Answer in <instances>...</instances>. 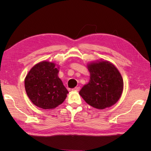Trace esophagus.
<instances>
[{
    "mask_svg": "<svg viewBox=\"0 0 151 151\" xmlns=\"http://www.w3.org/2000/svg\"><path fill=\"white\" fill-rule=\"evenodd\" d=\"M73 91H79L80 90V87H76L74 89H72Z\"/></svg>",
    "mask_w": 151,
    "mask_h": 151,
    "instance_id": "obj_1",
    "label": "esophagus"
}]
</instances>
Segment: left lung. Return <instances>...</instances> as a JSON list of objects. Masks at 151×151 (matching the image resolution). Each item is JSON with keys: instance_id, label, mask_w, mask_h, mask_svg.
<instances>
[{"instance_id": "obj_1", "label": "left lung", "mask_w": 151, "mask_h": 151, "mask_svg": "<svg viewBox=\"0 0 151 151\" xmlns=\"http://www.w3.org/2000/svg\"><path fill=\"white\" fill-rule=\"evenodd\" d=\"M90 80L79 94L90 106L103 109L115 104L120 98L123 81L117 68L107 60H98L88 64Z\"/></svg>"}]
</instances>
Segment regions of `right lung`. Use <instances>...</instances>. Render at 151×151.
<instances>
[{"label": "right lung", "mask_w": 151, "mask_h": 151, "mask_svg": "<svg viewBox=\"0 0 151 151\" xmlns=\"http://www.w3.org/2000/svg\"><path fill=\"white\" fill-rule=\"evenodd\" d=\"M58 68L53 62L43 61L34 65L26 75V92L35 106L50 109L64 101L68 92L58 76Z\"/></svg>", "instance_id": "add662e5"}]
</instances>
